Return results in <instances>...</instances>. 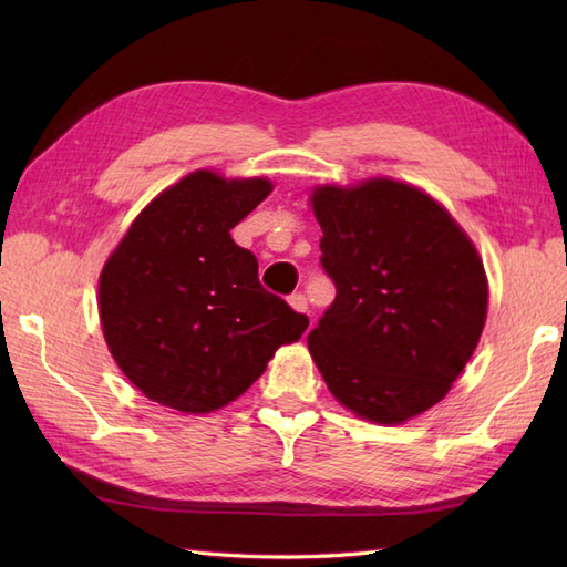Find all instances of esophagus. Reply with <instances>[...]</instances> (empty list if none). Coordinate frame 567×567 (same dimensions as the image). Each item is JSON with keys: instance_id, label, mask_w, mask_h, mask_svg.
<instances>
[{"instance_id": "34e87169", "label": "esophagus", "mask_w": 567, "mask_h": 567, "mask_svg": "<svg viewBox=\"0 0 567 567\" xmlns=\"http://www.w3.org/2000/svg\"><path fill=\"white\" fill-rule=\"evenodd\" d=\"M290 307H292L295 311H302V315H307V311H309V305H307V297H305L302 292H295V295L290 297Z\"/></svg>"}]
</instances>
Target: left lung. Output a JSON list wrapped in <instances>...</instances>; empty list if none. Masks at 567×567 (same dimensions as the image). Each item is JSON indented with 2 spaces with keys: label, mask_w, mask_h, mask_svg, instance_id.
Returning <instances> with one entry per match:
<instances>
[{
  "label": "left lung",
  "mask_w": 567,
  "mask_h": 567,
  "mask_svg": "<svg viewBox=\"0 0 567 567\" xmlns=\"http://www.w3.org/2000/svg\"><path fill=\"white\" fill-rule=\"evenodd\" d=\"M333 305L307 336L327 388L353 414L402 424L441 402L487 319L473 240L412 185L372 177L311 192Z\"/></svg>",
  "instance_id": "obj_1"
}]
</instances>
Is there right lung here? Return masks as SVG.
<instances>
[{"instance_id": "add662e5", "label": "right lung", "mask_w": 567, "mask_h": 567, "mask_svg": "<svg viewBox=\"0 0 567 567\" xmlns=\"http://www.w3.org/2000/svg\"><path fill=\"white\" fill-rule=\"evenodd\" d=\"M272 192L265 177L197 171L161 192L100 275L106 346L163 406L207 414L244 394L309 319L258 280L231 228Z\"/></svg>"}]
</instances>
